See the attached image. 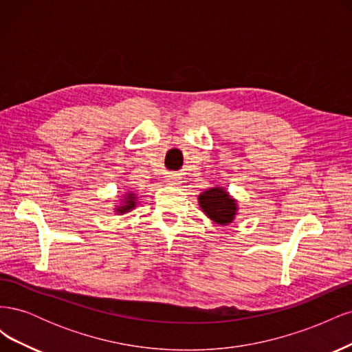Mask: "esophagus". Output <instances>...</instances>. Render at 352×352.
I'll return each instance as SVG.
<instances>
[{
	"label": "esophagus",
	"instance_id": "obj_1",
	"mask_svg": "<svg viewBox=\"0 0 352 352\" xmlns=\"http://www.w3.org/2000/svg\"><path fill=\"white\" fill-rule=\"evenodd\" d=\"M167 184L168 185H176L177 184V177H168L167 179Z\"/></svg>",
	"mask_w": 352,
	"mask_h": 352
}]
</instances>
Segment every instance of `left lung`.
Segmentation results:
<instances>
[{"label": "left lung", "instance_id": "obj_1", "mask_svg": "<svg viewBox=\"0 0 352 352\" xmlns=\"http://www.w3.org/2000/svg\"><path fill=\"white\" fill-rule=\"evenodd\" d=\"M202 212L219 226H228L238 216V199L233 198L226 188L212 186L198 195Z\"/></svg>", "mask_w": 352, "mask_h": 352}]
</instances>
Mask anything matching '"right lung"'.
Masks as SVG:
<instances>
[{"label": "right lung", "instance_id": "1", "mask_svg": "<svg viewBox=\"0 0 352 352\" xmlns=\"http://www.w3.org/2000/svg\"><path fill=\"white\" fill-rule=\"evenodd\" d=\"M138 201H140V197L135 192V190H126L123 194V197H120L119 199V206H114V212L117 214H124V212H129L132 210H135Z\"/></svg>", "mask_w": 352, "mask_h": 352}]
</instances>
